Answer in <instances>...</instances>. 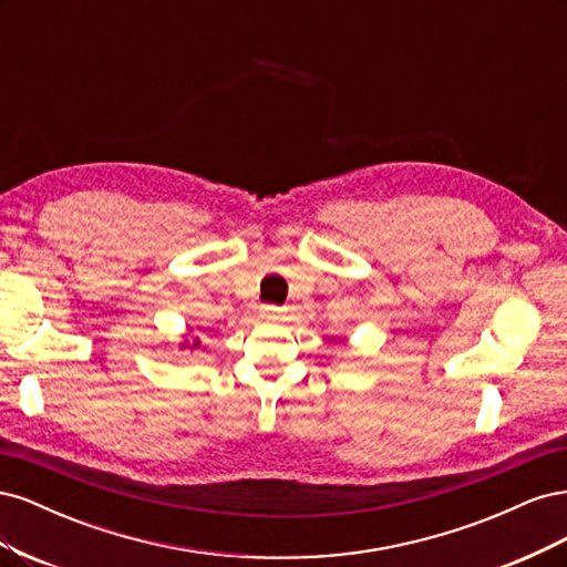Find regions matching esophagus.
Instances as JSON below:
<instances>
[{
  "label": "esophagus",
  "mask_w": 567,
  "mask_h": 567,
  "mask_svg": "<svg viewBox=\"0 0 567 567\" xmlns=\"http://www.w3.org/2000/svg\"><path fill=\"white\" fill-rule=\"evenodd\" d=\"M281 315H284V310H281V307H277V305H262L260 307V317L262 319L277 321V319H281Z\"/></svg>",
  "instance_id": "1"
}]
</instances>
